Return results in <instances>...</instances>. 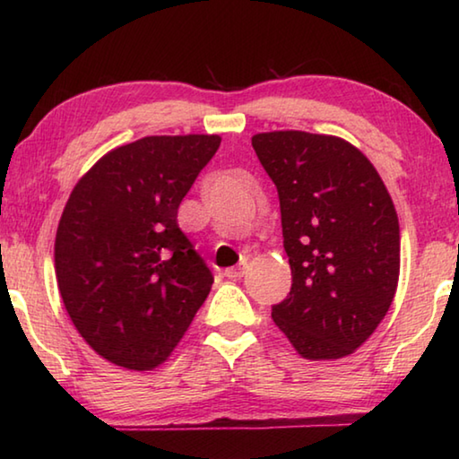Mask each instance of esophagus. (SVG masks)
Here are the masks:
<instances>
[{"label": "esophagus", "mask_w": 459, "mask_h": 459, "mask_svg": "<svg viewBox=\"0 0 459 459\" xmlns=\"http://www.w3.org/2000/svg\"><path fill=\"white\" fill-rule=\"evenodd\" d=\"M245 271H247V263H238L237 267H230V269L224 271V277H229V279H240V277L245 275Z\"/></svg>", "instance_id": "obj_1"}]
</instances>
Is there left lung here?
Returning <instances> with one entry per match:
<instances>
[{
  "mask_svg": "<svg viewBox=\"0 0 459 459\" xmlns=\"http://www.w3.org/2000/svg\"><path fill=\"white\" fill-rule=\"evenodd\" d=\"M273 180L290 295L271 317L304 359L352 354L383 320L399 281V219L375 166L344 139L273 131L253 139Z\"/></svg>",
  "mask_w": 459,
  "mask_h": 459,
  "instance_id": "1",
  "label": "left lung"
}]
</instances>
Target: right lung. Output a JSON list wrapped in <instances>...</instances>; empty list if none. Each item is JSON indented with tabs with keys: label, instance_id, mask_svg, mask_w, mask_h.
Segmentation results:
<instances>
[{
	"label": "right lung",
	"instance_id": "1",
	"mask_svg": "<svg viewBox=\"0 0 459 459\" xmlns=\"http://www.w3.org/2000/svg\"><path fill=\"white\" fill-rule=\"evenodd\" d=\"M219 135H153L100 158L68 198L54 243L74 328L108 362L152 370L174 351L214 277L178 208Z\"/></svg>",
	"mask_w": 459,
	"mask_h": 459
}]
</instances>
